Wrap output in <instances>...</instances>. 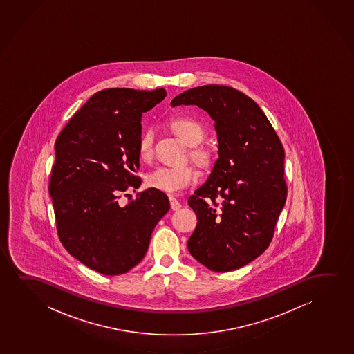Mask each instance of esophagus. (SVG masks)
<instances>
[{
	"label": "esophagus",
	"mask_w": 354,
	"mask_h": 354,
	"mask_svg": "<svg viewBox=\"0 0 354 354\" xmlns=\"http://www.w3.org/2000/svg\"><path fill=\"white\" fill-rule=\"evenodd\" d=\"M169 203L171 210H178V209L181 208V203L173 196H169Z\"/></svg>",
	"instance_id": "obj_1"
}]
</instances>
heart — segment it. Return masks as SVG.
Here are the masks:
<instances>
[{
    "mask_svg": "<svg viewBox=\"0 0 354 354\" xmlns=\"http://www.w3.org/2000/svg\"><path fill=\"white\" fill-rule=\"evenodd\" d=\"M173 131L178 134L181 140L187 145H198L203 140L204 129L202 124L192 118H175L170 122ZM156 131L153 128H147L138 141V155L141 160L150 162L155 153ZM192 160L199 165H204L208 160L207 152L194 147L189 151ZM197 179V171L192 165H180V167H158L146 176V185L150 189H155L165 194H175L187 186L194 184Z\"/></svg>",
    "mask_w": 354,
    "mask_h": 354,
    "instance_id": "heart-1",
    "label": "heart"
}]
</instances>
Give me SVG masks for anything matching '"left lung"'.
I'll use <instances>...</instances> for the list:
<instances>
[{
	"label": "left lung",
	"instance_id": "obj_1",
	"mask_svg": "<svg viewBox=\"0 0 354 354\" xmlns=\"http://www.w3.org/2000/svg\"><path fill=\"white\" fill-rule=\"evenodd\" d=\"M170 105H197L215 121L218 158L189 198L198 223L187 248L210 271H234L272 242L288 191L284 149L257 102L234 88H192Z\"/></svg>",
	"mask_w": 354,
	"mask_h": 354
}]
</instances>
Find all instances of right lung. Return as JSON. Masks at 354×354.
Instances as JSON below:
<instances>
[{
  "mask_svg": "<svg viewBox=\"0 0 354 354\" xmlns=\"http://www.w3.org/2000/svg\"><path fill=\"white\" fill-rule=\"evenodd\" d=\"M165 94L163 88L100 91L55 140L48 189L59 239L70 255L105 276L127 273L142 260L170 208L167 194L155 189L138 192L126 207L118 204L122 194L141 185V116Z\"/></svg>",
  "mask_w": 354,
  "mask_h": 354,
  "instance_id": "1",
  "label": "right lung"
}]
</instances>
